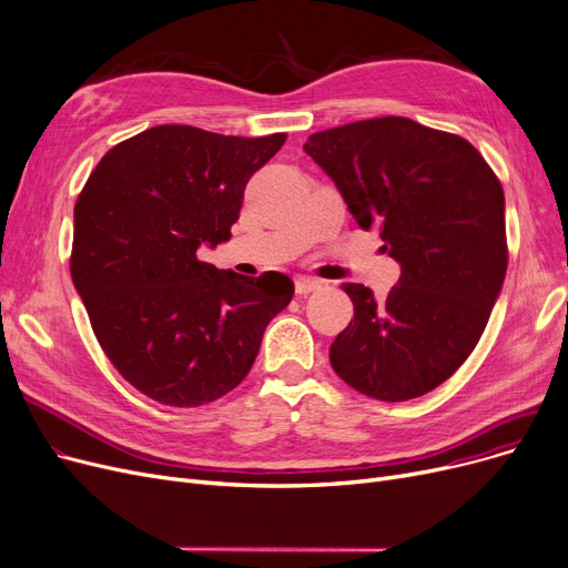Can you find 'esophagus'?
<instances>
[{"instance_id": "34e87169", "label": "esophagus", "mask_w": 568, "mask_h": 568, "mask_svg": "<svg viewBox=\"0 0 568 568\" xmlns=\"http://www.w3.org/2000/svg\"><path fill=\"white\" fill-rule=\"evenodd\" d=\"M320 287H323V281H317V278L300 276L297 281H294V290H297V294H308V292H315Z\"/></svg>"}]
</instances>
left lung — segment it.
<instances>
[{
  "instance_id": "left-lung-1",
  "label": "left lung",
  "mask_w": 568,
  "mask_h": 568,
  "mask_svg": "<svg viewBox=\"0 0 568 568\" xmlns=\"http://www.w3.org/2000/svg\"><path fill=\"white\" fill-rule=\"evenodd\" d=\"M304 151L402 266L385 302L343 285L355 315L329 348L334 372L381 402L423 397L474 353L501 292L504 187L466 139L402 115L315 132Z\"/></svg>"
}]
</instances>
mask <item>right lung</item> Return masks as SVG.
I'll use <instances>...</instances> for the list:
<instances>
[{
	"label": "right lung",
	"instance_id": "1",
	"mask_svg": "<svg viewBox=\"0 0 568 568\" xmlns=\"http://www.w3.org/2000/svg\"><path fill=\"white\" fill-rule=\"evenodd\" d=\"M287 134L158 125L113 145L73 209L71 281L120 376L164 406L232 392L292 300L278 271L245 278L196 257L230 241L243 190Z\"/></svg>",
	"mask_w": 568,
	"mask_h": 568
}]
</instances>
